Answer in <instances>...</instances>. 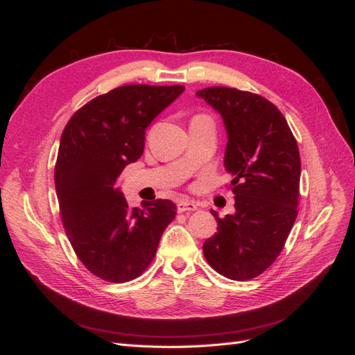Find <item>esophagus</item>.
I'll return each mask as SVG.
<instances>
[{
  "mask_svg": "<svg viewBox=\"0 0 355 355\" xmlns=\"http://www.w3.org/2000/svg\"><path fill=\"white\" fill-rule=\"evenodd\" d=\"M198 206L194 201H189V200H182L178 202V211L179 213H184V211H194L197 210Z\"/></svg>",
  "mask_w": 355,
  "mask_h": 355,
  "instance_id": "esophagus-1",
  "label": "esophagus"
}]
</instances>
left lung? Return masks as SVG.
I'll list each match as a JSON object with an SVG mask.
<instances>
[{
	"label": "left lung",
	"mask_w": 355,
	"mask_h": 355,
	"mask_svg": "<svg viewBox=\"0 0 355 355\" xmlns=\"http://www.w3.org/2000/svg\"><path fill=\"white\" fill-rule=\"evenodd\" d=\"M219 112L228 144L223 166L232 176L235 213L219 218L202 244L210 266L231 280L262 274L277 259L297 216L300 157L283 114L259 94L230 87L196 93Z\"/></svg>",
	"instance_id": "obj_1"
}]
</instances>
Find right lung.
Wrapping results in <instances>:
<instances>
[{
  "label": "right lung",
  "mask_w": 355,
  "mask_h": 355,
  "mask_svg": "<svg viewBox=\"0 0 355 355\" xmlns=\"http://www.w3.org/2000/svg\"><path fill=\"white\" fill-rule=\"evenodd\" d=\"M184 85H121L75 112L60 137L55 185L60 216L78 259L111 283L141 275L176 216L170 200L128 207L121 171L144 154L145 130Z\"/></svg>",
  "instance_id": "right-lung-1"
}]
</instances>
